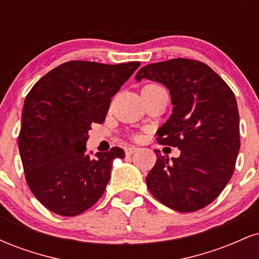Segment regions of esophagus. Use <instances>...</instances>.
I'll use <instances>...</instances> for the list:
<instances>
[{"mask_svg":"<svg viewBox=\"0 0 259 259\" xmlns=\"http://www.w3.org/2000/svg\"><path fill=\"white\" fill-rule=\"evenodd\" d=\"M136 151H139V148H138V147H135V146L126 147V148H125V153L127 154V156H132V154H133V153H135Z\"/></svg>","mask_w":259,"mask_h":259,"instance_id":"esophagus-1","label":"esophagus"}]
</instances>
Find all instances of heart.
Here are the masks:
<instances>
[{
    "mask_svg": "<svg viewBox=\"0 0 259 259\" xmlns=\"http://www.w3.org/2000/svg\"><path fill=\"white\" fill-rule=\"evenodd\" d=\"M146 86H154L153 84H150V85H146Z\"/></svg>",
    "mask_w": 259,
    "mask_h": 259,
    "instance_id": "1",
    "label": "heart"
}]
</instances>
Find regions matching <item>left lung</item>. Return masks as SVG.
<instances>
[{"label":"left lung","instance_id":"obj_1","mask_svg":"<svg viewBox=\"0 0 259 259\" xmlns=\"http://www.w3.org/2000/svg\"><path fill=\"white\" fill-rule=\"evenodd\" d=\"M167 86L173 114L157 132L159 145L178 147L169 160H157L146 177L148 190L178 212H195L212 203L234 174L240 150V118L233 90L203 62L175 58L145 65L135 79Z\"/></svg>","mask_w":259,"mask_h":259}]
</instances>
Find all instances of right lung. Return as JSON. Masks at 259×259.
Masks as SVG:
<instances>
[{"instance_id": "obj_1", "label": "right lung", "mask_w": 259, "mask_h": 259, "mask_svg": "<svg viewBox=\"0 0 259 259\" xmlns=\"http://www.w3.org/2000/svg\"><path fill=\"white\" fill-rule=\"evenodd\" d=\"M140 62L102 64L69 61L44 75L26 95L18 136L25 180L47 209L81 214L100 200L119 147L86 156L92 123H103L111 99Z\"/></svg>"}]
</instances>
